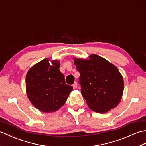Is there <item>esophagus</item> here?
I'll return each instance as SVG.
<instances>
[{"label": "esophagus", "mask_w": 146, "mask_h": 146, "mask_svg": "<svg viewBox=\"0 0 146 146\" xmlns=\"http://www.w3.org/2000/svg\"><path fill=\"white\" fill-rule=\"evenodd\" d=\"M77 86H78V84H77L76 82H75L73 84V87L74 89H76L77 88Z\"/></svg>", "instance_id": "esophagus-1"}]
</instances>
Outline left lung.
Segmentation results:
<instances>
[{
  "label": "left lung",
  "mask_w": 146,
  "mask_h": 146,
  "mask_svg": "<svg viewBox=\"0 0 146 146\" xmlns=\"http://www.w3.org/2000/svg\"><path fill=\"white\" fill-rule=\"evenodd\" d=\"M80 72L81 93L91 110L107 113L120 103L123 77L118 68L105 58L92 54L88 59H73Z\"/></svg>",
  "instance_id": "1"
}]
</instances>
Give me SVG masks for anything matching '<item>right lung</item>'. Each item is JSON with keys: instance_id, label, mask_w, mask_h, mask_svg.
Segmentation results:
<instances>
[{"instance_id": "obj_1", "label": "right lung", "mask_w": 146, "mask_h": 146, "mask_svg": "<svg viewBox=\"0 0 146 146\" xmlns=\"http://www.w3.org/2000/svg\"><path fill=\"white\" fill-rule=\"evenodd\" d=\"M46 58L26 74V94L34 107L42 112H54L66 102L73 86L67 85L60 70V62Z\"/></svg>"}]
</instances>
